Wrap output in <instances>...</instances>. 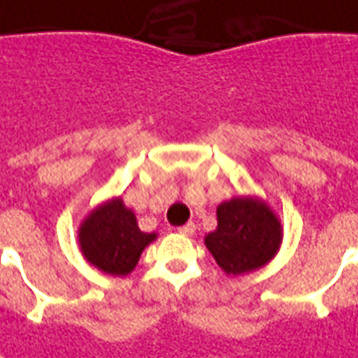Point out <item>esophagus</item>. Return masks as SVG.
<instances>
[{
	"mask_svg": "<svg viewBox=\"0 0 358 358\" xmlns=\"http://www.w3.org/2000/svg\"><path fill=\"white\" fill-rule=\"evenodd\" d=\"M179 234H183V236H193L194 234V224L193 222H189V224H185L179 228Z\"/></svg>",
	"mask_w": 358,
	"mask_h": 358,
	"instance_id": "34e87169",
	"label": "esophagus"
}]
</instances>
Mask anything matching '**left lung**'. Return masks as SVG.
Masks as SVG:
<instances>
[{"mask_svg": "<svg viewBox=\"0 0 358 358\" xmlns=\"http://www.w3.org/2000/svg\"><path fill=\"white\" fill-rule=\"evenodd\" d=\"M218 228L204 238L206 248L228 275L263 267L280 245V222L257 199H231L216 210Z\"/></svg>", "mask_w": 358, "mask_h": 358, "instance_id": "8db88e82", "label": "left lung"}]
</instances>
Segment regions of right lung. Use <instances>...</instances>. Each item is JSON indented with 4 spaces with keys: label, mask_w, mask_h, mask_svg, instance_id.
Wrapping results in <instances>:
<instances>
[{
    "label": "right lung",
    "mask_w": 358,
    "mask_h": 358,
    "mask_svg": "<svg viewBox=\"0 0 358 358\" xmlns=\"http://www.w3.org/2000/svg\"><path fill=\"white\" fill-rule=\"evenodd\" d=\"M155 234L140 231L134 212L120 199L108 201L81 224L80 245L85 259L103 273L124 277L134 271L138 259Z\"/></svg>",
    "instance_id": "obj_1"
}]
</instances>
